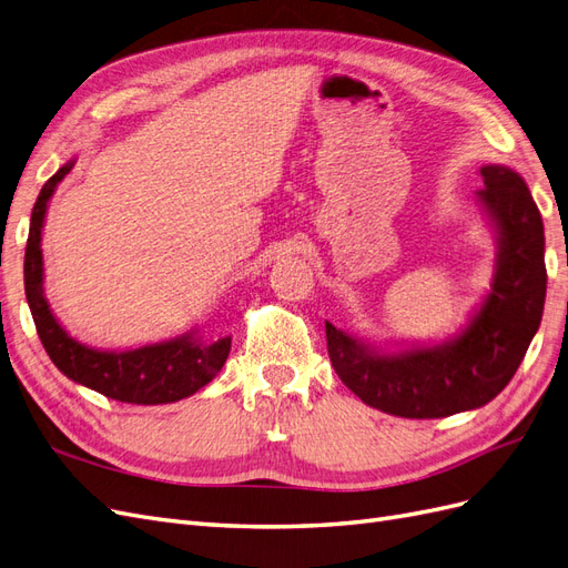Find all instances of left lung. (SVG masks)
I'll return each instance as SVG.
<instances>
[{
    "mask_svg": "<svg viewBox=\"0 0 568 568\" xmlns=\"http://www.w3.org/2000/svg\"><path fill=\"white\" fill-rule=\"evenodd\" d=\"M476 194L495 232L490 291L457 334L438 343L376 346L326 322L338 379L359 400L405 419H440L500 393L536 336L547 291L545 230L536 201L507 165L480 168Z\"/></svg>",
    "mask_w": 568,
    "mask_h": 568,
    "instance_id": "left-lung-1",
    "label": "left lung"
}]
</instances>
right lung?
<instances>
[{
    "label": "right lung",
    "mask_w": 568,
    "mask_h": 568,
    "mask_svg": "<svg viewBox=\"0 0 568 568\" xmlns=\"http://www.w3.org/2000/svg\"><path fill=\"white\" fill-rule=\"evenodd\" d=\"M75 159L63 163L51 175L36 201L30 215V234L26 246V298L36 320L38 334L51 363L68 379L88 386L111 400L132 405H165L194 395L211 384L225 365L232 348V336L203 341L196 329L165 338L149 346L130 351H101L84 346L68 334L57 315L51 313L44 296V261H42V227L49 201L59 182L71 173Z\"/></svg>",
    "instance_id": "1"
}]
</instances>
